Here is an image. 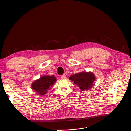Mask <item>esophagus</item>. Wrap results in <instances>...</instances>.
I'll list each match as a JSON object with an SVG mask.
<instances>
[{"instance_id":"1","label":"esophagus","mask_w":131,"mask_h":131,"mask_svg":"<svg viewBox=\"0 0 131 131\" xmlns=\"http://www.w3.org/2000/svg\"><path fill=\"white\" fill-rule=\"evenodd\" d=\"M66 77V74H63V75L61 76V78H62V79H65Z\"/></svg>"}]
</instances>
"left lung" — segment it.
I'll return each mask as SVG.
<instances>
[{
    "instance_id": "1",
    "label": "left lung",
    "mask_w": 131,
    "mask_h": 131,
    "mask_svg": "<svg viewBox=\"0 0 131 131\" xmlns=\"http://www.w3.org/2000/svg\"><path fill=\"white\" fill-rule=\"evenodd\" d=\"M69 79L74 83L78 85L81 91L91 89L94 85L95 76L93 72L83 71L70 76Z\"/></svg>"
}]
</instances>
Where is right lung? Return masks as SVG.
I'll use <instances>...</instances> for the list:
<instances>
[{
    "label": "right lung",
    "mask_w": 131,
    "mask_h": 131,
    "mask_svg": "<svg viewBox=\"0 0 131 131\" xmlns=\"http://www.w3.org/2000/svg\"><path fill=\"white\" fill-rule=\"evenodd\" d=\"M57 81L54 76H43L32 83L31 88L40 95H45Z\"/></svg>",
    "instance_id": "add662e5"
}]
</instances>
